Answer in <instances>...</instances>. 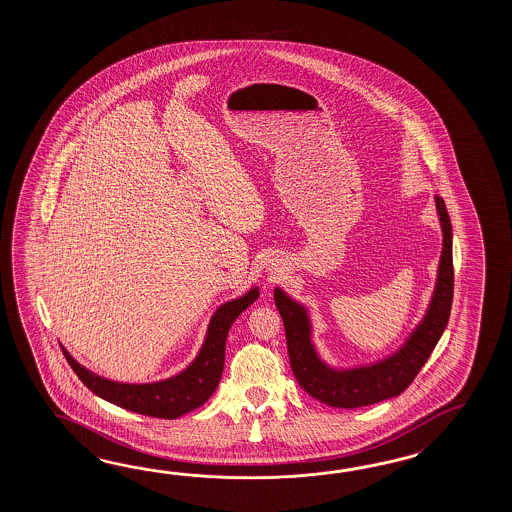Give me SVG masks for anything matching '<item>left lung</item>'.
I'll return each mask as SVG.
<instances>
[{
    "instance_id": "1",
    "label": "left lung",
    "mask_w": 512,
    "mask_h": 512,
    "mask_svg": "<svg viewBox=\"0 0 512 512\" xmlns=\"http://www.w3.org/2000/svg\"><path fill=\"white\" fill-rule=\"evenodd\" d=\"M435 210L443 232V249L437 267L434 293L423 320L415 326L403 346L392 355L366 366L333 368L318 355L311 340L313 326L305 305L280 287L274 289V304L282 315L287 351L294 377L316 401L333 408H360L397 397L412 384L425 366L448 324L454 296L452 225L445 201L435 196Z\"/></svg>"
}]
</instances>
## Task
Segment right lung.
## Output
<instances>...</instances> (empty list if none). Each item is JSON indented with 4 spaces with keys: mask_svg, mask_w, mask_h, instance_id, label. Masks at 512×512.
I'll return each instance as SVG.
<instances>
[{
    "mask_svg": "<svg viewBox=\"0 0 512 512\" xmlns=\"http://www.w3.org/2000/svg\"><path fill=\"white\" fill-rule=\"evenodd\" d=\"M260 296V289L252 287L247 293L230 302L219 305L208 322L207 337L199 349L196 359L185 370L179 371L163 381L130 384L100 377L84 368L69 355L64 346L69 366L77 373L78 379L86 384L100 399L117 404L135 414L150 415L159 419H177L207 403L210 395L216 392L225 364V342L234 320L254 304Z\"/></svg>",
    "mask_w": 512,
    "mask_h": 512,
    "instance_id": "right-lung-1",
    "label": "right lung"
}]
</instances>
